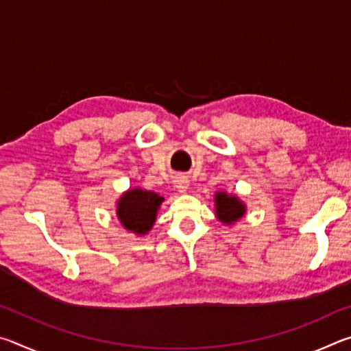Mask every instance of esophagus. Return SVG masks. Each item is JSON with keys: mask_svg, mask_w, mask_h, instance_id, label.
<instances>
[{"mask_svg": "<svg viewBox=\"0 0 351 351\" xmlns=\"http://www.w3.org/2000/svg\"><path fill=\"white\" fill-rule=\"evenodd\" d=\"M175 187L178 189V192H180V193H186L187 189H189L187 178L184 176V175H178L175 178Z\"/></svg>", "mask_w": 351, "mask_h": 351, "instance_id": "1", "label": "esophagus"}]
</instances>
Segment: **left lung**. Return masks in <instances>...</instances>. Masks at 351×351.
<instances>
[{"instance_id": "obj_1", "label": "left lung", "mask_w": 351, "mask_h": 351, "mask_svg": "<svg viewBox=\"0 0 351 351\" xmlns=\"http://www.w3.org/2000/svg\"><path fill=\"white\" fill-rule=\"evenodd\" d=\"M215 212L217 218L224 224H234L235 221L245 215L246 206L243 204L235 195H229L226 192L215 193Z\"/></svg>"}]
</instances>
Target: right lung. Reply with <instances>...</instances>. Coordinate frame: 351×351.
I'll list each match as a JSON object with an SVG mask.
<instances>
[{
	"label": "right lung",
	"mask_w": 351,
	"mask_h": 351,
	"mask_svg": "<svg viewBox=\"0 0 351 351\" xmlns=\"http://www.w3.org/2000/svg\"><path fill=\"white\" fill-rule=\"evenodd\" d=\"M164 197L152 190L130 189L117 201V218L130 232L145 235L156 221V213Z\"/></svg>",
	"instance_id": "right-lung-1"
}]
</instances>
